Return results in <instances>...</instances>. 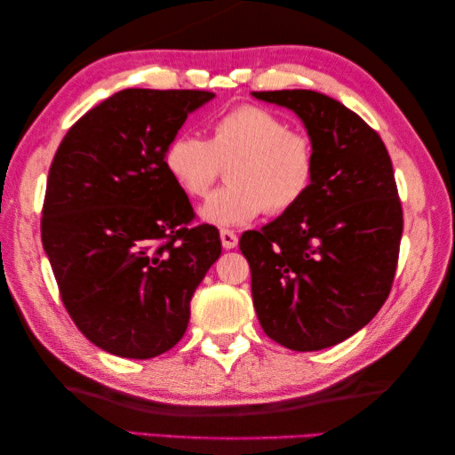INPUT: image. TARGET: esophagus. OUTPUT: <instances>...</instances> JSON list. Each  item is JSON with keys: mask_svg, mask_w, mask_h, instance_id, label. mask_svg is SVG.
I'll use <instances>...</instances> for the list:
<instances>
[{"mask_svg": "<svg viewBox=\"0 0 455 455\" xmlns=\"http://www.w3.org/2000/svg\"><path fill=\"white\" fill-rule=\"evenodd\" d=\"M220 243H222V248H225V250H233L238 244V236L233 233V230L222 228L220 230Z\"/></svg>", "mask_w": 455, "mask_h": 455, "instance_id": "obj_1", "label": "esophagus"}]
</instances>
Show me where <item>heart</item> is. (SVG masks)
Here are the masks:
<instances>
[{"label":"heart","mask_w":455,"mask_h":455,"mask_svg":"<svg viewBox=\"0 0 455 455\" xmlns=\"http://www.w3.org/2000/svg\"><path fill=\"white\" fill-rule=\"evenodd\" d=\"M228 162L230 183L211 193L199 209V217L215 227H240L264 209L277 215L295 207L313 183L316 147L277 113L238 105L212 121L209 140L181 132L164 154L172 180L191 197L207 196L220 164Z\"/></svg>","instance_id":"heart-1"}]
</instances>
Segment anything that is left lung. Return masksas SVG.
I'll return each instance as SVG.
<instances>
[{
	"label": "left lung",
	"instance_id": "obj_1",
	"mask_svg": "<svg viewBox=\"0 0 455 455\" xmlns=\"http://www.w3.org/2000/svg\"><path fill=\"white\" fill-rule=\"evenodd\" d=\"M252 95L291 109L316 147L305 197L240 236L256 315L289 350H323L363 328L389 297L403 236L393 164L379 134L324 93Z\"/></svg>",
	"mask_w": 455,
	"mask_h": 455
}]
</instances>
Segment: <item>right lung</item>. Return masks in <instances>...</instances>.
Listing matches in <instances>:
<instances>
[{
  "label": "right lung",
  "instance_id": "right-lung-1",
  "mask_svg": "<svg viewBox=\"0 0 455 455\" xmlns=\"http://www.w3.org/2000/svg\"><path fill=\"white\" fill-rule=\"evenodd\" d=\"M212 98L117 92L76 121L54 154L43 246L68 315L105 352L148 360L176 346L220 256L215 227L188 228L196 212L164 166L188 115Z\"/></svg>",
  "mask_w": 455,
  "mask_h": 455
}]
</instances>
